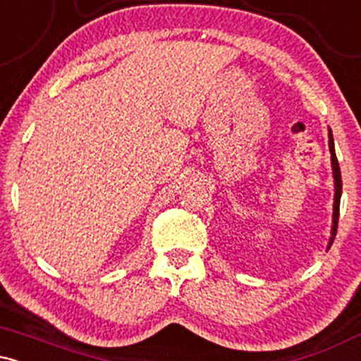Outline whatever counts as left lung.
<instances>
[{"label": "left lung", "instance_id": "obj_1", "mask_svg": "<svg viewBox=\"0 0 361 361\" xmlns=\"http://www.w3.org/2000/svg\"><path fill=\"white\" fill-rule=\"evenodd\" d=\"M327 137H329V152H331V168H333V178H334V204H333V226H331V238L327 243V250L334 241L338 227V217H339V200H341V171H339V163L336 157V151H334V139L331 128H327Z\"/></svg>", "mask_w": 361, "mask_h": 361}]
</instances>
